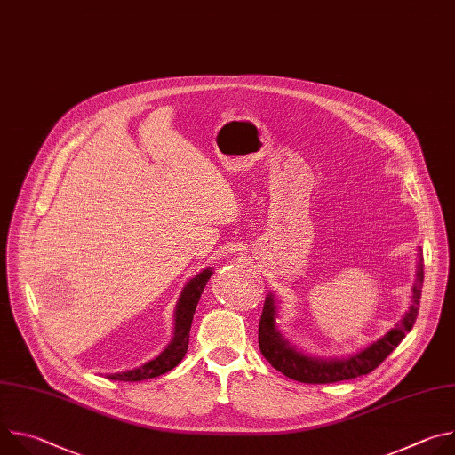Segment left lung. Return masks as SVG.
<instances>
[{"label": "left lung", "instance_id": "8db88e82", "mask_svg": "<svg viewBox=\"0 0 455 455\" xmlns=\"http://www.w3.org/2000/svg\"><path fill=\"white\" fill-rule=\"evenodd\" d=\"M423 279V255L419 251L412 284V302L402 320H398L396 326L388 330L381 339L347 356H316L290 344L277 330V299L275 293L270 291L265 300L261 320H259V349L274 369L300 383H335L369 374L412 330L419 309Z\"/></svg>", "mask_w": 455, "mask_h": 455}]
</instances>
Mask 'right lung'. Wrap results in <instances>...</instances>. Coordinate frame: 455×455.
Instances as JSON below:
<instances>
[{
  "instance_id": "obj_1",
  "label": "right lung",
  "mask_w": 455,
  "mask_h": 455,
  "mask_svg": "<svg viewBox=\"0 0 455 455\" xmlns=\"http://www.w3.org/2000/svg\"><path fill=\"white\" fill-rule=\"evenodd\" d=\"M214 274V268L209 267L202 270L200 274L194 275L192 279L187 281L183 286L180 299L174 307V331L171 342L165 346V349L155 356L153 360L142 363L140 367H135L132 371H122V372H113L108 374L109 379L116 381H142L148 378H156L160 374L169 372L174 369L185 356L187 347H188V333H190V323L194 311H196V306L200 302V297L204 293V288L207 286L211 275Z\"/></svg>"
}]
</instances>
